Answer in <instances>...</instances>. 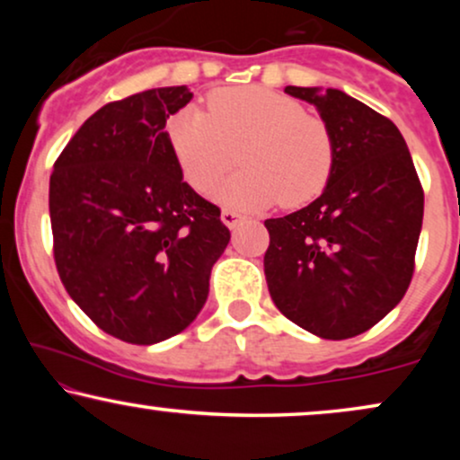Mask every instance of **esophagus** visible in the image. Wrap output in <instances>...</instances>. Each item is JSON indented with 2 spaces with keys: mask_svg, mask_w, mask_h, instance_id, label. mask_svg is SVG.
<instances>
[{
  "mask_svg": "<svg viewBox=\"0 0 460 460\" xmlns=\"http://www.w3.org/2000/svg\"><path fill=\"white\" fill-rule=\"evenodd\" d=\"M220 218H223V223L229 226V229H235V226L240 225V220L244 218V214L237 212V209H223V216H220Z\"/></svg>",
  "mask_w": 460,
  "mask_h": 460,
  "instance_id": "34e87169",
  "label": "esophagus"
}]
</instances>
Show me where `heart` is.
<instances>
[{"label":"heart","mask_w":460,"mask_h":460,"mask_svg":"<svg viewBox=\"0 0 460 460\" xmlns=\"http://www.w3.org/2000/svg\"><path fill=\"white\" fill-rule=\"evenodd\" d=\"M166 140L179 171L197 192H209L235 164L242 168L214 190L231 208H263L281 199L300 208L318 199L335 168V136L298 99L266 86L218 88L208 112L188 105L166 123Z\"/></svg>","instance_id":"b5f03b06"}]
</instances>
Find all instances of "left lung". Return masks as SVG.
<instances>
[{"label": "left lung", "instance_id": "8db88e82", "mask_svg": "<svg viewBox=\"0 0 460 460\" xmlns=\"http://www.w3.org/2000/svg\"><path fill=\"white\" fill-rule=\"evenodd\" d=\"M285 93L314 103L331 125L335 168L314 203L263 223V272L285 318L322 340H348L381 322L409 289L424 190L387 116L335 88Z\"/></svg>", "mask_w": 460, "mask_h": 460}]
</instances>
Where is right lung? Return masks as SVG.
Returning <instances> with one entry per match:
<instances>
[{"instance_id":"right-lung-1","label":"right lung","mask_w":460,"mask_h":460,"mask_svg":"<svg viewBox=\"0 0 460 460\" xmlns=\"http://www.w3.org/2000/svg\"><path fill=\"white\" fill-rule=\"evenodd\" d=\"M190 99L186 86H168L103 105L49 179L60 281L99 329L128 344L190 326L229 244L220 208L183 181L166 140V119Z\"/></svg>"}]
</instances>
